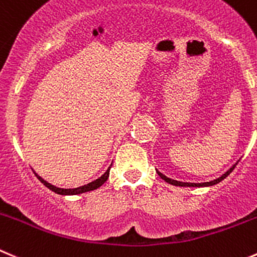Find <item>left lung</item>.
I'll use <instances>...</instances> for the list:
<instances>
[{"instance_id": "1", "label": "left lung", "mask_w": 257, "mask_h": 257, "mask_svg": "<svg viewBox=\"0 0 257 257\" xmlns=\"http://www.w3.org/2000/svg\"><path fill=\"white\" fill-rule=\"evenodd\" d=\"M236 165H237V163L234 164L233 167H232V168H229V169L227 170V172L224 173L223 175H221V177H219V178H217V179H214V180H211V182H207V183H183V182H178V180H173V179H170V178L165 177V175H164V174H161V173H160V172H158V170H156V172H158L159 177H160L161 179H164V180H165V182H167V183H169V184H173V185H178V187H211V185H214V184H217V183L222 182V180H223L224 178H227V177H228V175L231 174L232 172H233V169H234V168H236Z\"/></svg>"}]
</instances>
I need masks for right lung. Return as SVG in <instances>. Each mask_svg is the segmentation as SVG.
I'll return each instance as SVG.
<instances>
[{
  "label": "right lung",
  "mask_w": 257,
  "mask_h": 257,
  "mask_svg": "<svg viewBox=\"0 0 257 257\" xmlns=\"http://www.w3.org/2000/svg\"><path fill=\"white\" fill-rule=\"evenodd\" d=\"M111 167H112V164H111ZM111 167H109L108 169H107V172L104 173V174L102 175V177H99L98 179H96V180H93V182L88 183V184H85V185H82V187L73 188V189H64V188L55 187V185L50 184V183H48V182H46V180H44L43 178H41L40 175L36 174L35 172H34V173H35L36 178H38V179L40 180V182L43 183V184L45 185L46 188H49V189H50V190H53L54 193H57V194H62V195H75V194H80V193L90 192V190H94V189H97V188L101 187V185L103 184V183L106 182L107 179H108L109 169H111Z\"/></svg>",
  "instance_id": "add662e5"
}]
</instances>
